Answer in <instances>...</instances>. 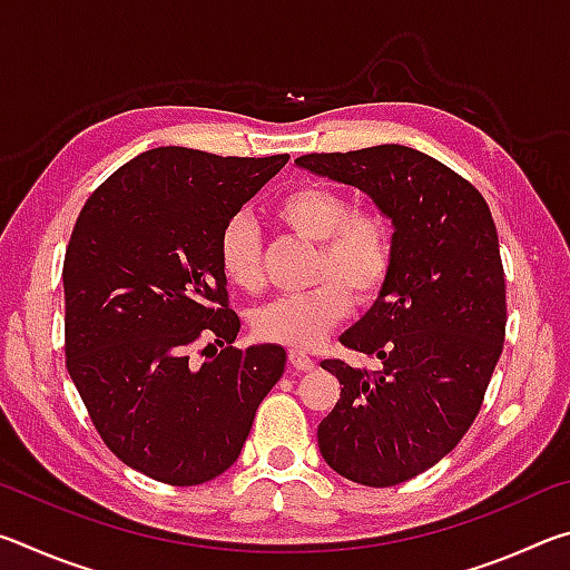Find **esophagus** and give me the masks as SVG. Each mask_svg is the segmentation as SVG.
<instances>
[{"instance_id": "1", "label": "esophagus", "mask_w": 570, "mask_h": 570, "mask_svg": "<svg viewBox=\"0 0 570 570\" xmlns=\"http://www.w3.org/2000/svg\"><path fill=\"white\" fill-rule=\"evenodd\" d=\"M288 362H292L294 370H302V372L312 370V366H314L312 356H308V354L302 352V350H288Z\"/></svg>"}]
</instances>
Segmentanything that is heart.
Returning <instances> with one entry per match:
<instances>
[{
  "label": "heart",
  "instance_id": "obj_1",
  "mask_svg": "<svg viewBox=\"0 0 570 570\" xmlns=\"http://www.w3.org/2000/svg\"><path fill=\"white\" fill-rule=\"evenodd\" d=\"M276 218L306 240H316L314 286L272 298L254 312V332L266 342L312 346L340 324L356 302H370L387 284L394 262L390 218L377 208H352L342 190L302 186L278 200ZM220 272L236 288L264 286L262 238L248 216H234L218 234Z\"/></svg>",
  "mask_w": 570,
  "mask_h": 570
}]
</instances>
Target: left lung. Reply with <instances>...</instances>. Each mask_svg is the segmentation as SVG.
Instances as JSON below:
<instances>
[{"mask_svg": "<svg viewBox=\"0 0 570 570\" xmlns=\"http://www.w3.org/2000/svg\"><path fill=\"white\" fill-rule=\"evenodd\" d=\"M298 168L364 190L394 226L380 298L340 342L382 362L322 366L342 384L316 438L326 465L370 488L420 475L475 422L505 342V274L480 190L407 146L308 153Z\"/></svg>", "mask_w": 570, "mask_h": 570, "instance_id": "left-lung-1", "label": "left lung"}]
</instances>
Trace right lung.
I'll return each instance as SVG.
<instances>
[{
	"instance_id": "right-lung-1",
	"label": "right lung",
	"mask_w": 570,
	"mask_h": 570,
	"mask_svg": "<svg viewBox=\"0 0 570 570\" xmlns=\"http://www.w3.org/2000/svg\"><path fill=\"white\" fill-rule=\"evenodd\" d=\"M286 160L153 148L95 188L75 220L62 266L67 372L112 455L153 480L218 478L282 380L278 344L230 346L240 322L218 234ZM204 338L222 350L190 363Z\"/></svg>"
}]
</instances>
